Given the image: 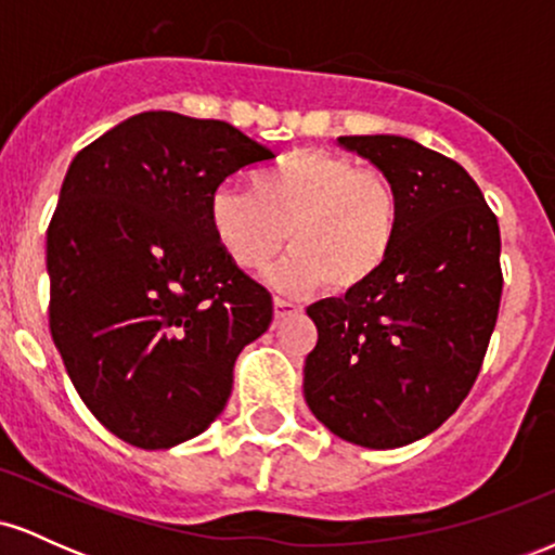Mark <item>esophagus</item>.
Returning <instances> with one entry per match:
<instances>
[{
    "instance_id": "esophagus-1",
    "label": "esophagus",
    "mask_w": 555,
    "mask_h": 555,
    "mask_svg": "<svg viewBox=\"0 0 555 555\" xmlns=\"http://www.w3.org/2000/svg\"><path fill=\"white\" fill-rule=\"evenodd\" d=\"M297 313H299V305L289 302V299L273 297V318H276V321H284V318L297 315Z\"/></svg>"
}]
</instances>
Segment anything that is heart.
Here are the masks:
<instances>
[{
  "label": "heart",
  "instance_id": "1",
  "mask_svg": "<svg viewBox=\"0 0 555 555\" xmlns=\"http://www.w3.org/2000/svg\"><path fill=\"white\" fill-rule=\"evenodd\" d=\"M208 224L227 258L242 271L271 273L284 292L323 282L336 295L371 284L399 237V197L380 171L360 169L326 149H297L253 175V190L219 188L208 201Z\"/></svg>",
  "mask_w": 555,
  "mask_h": 555
}]
</instances>
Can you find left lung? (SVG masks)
Masks as SVG:
<instances>
[{
	"mask_svg": "<svg viewBox=\"0 0 555 555\" xmlns=\"http://www.w3.org/2000/svg\"><path fill=\"white\" fill-rule=\"evenodd\" d=\"M339 145L393 184L399 237L371 284L308 308L302 391L334 436L397 449L441 428L480 373L501 305L499 219L464 167L415 140Z\"/></svg>",
	"mask_w": 555,
	"mask_h": 555,
	"instance_id": "left-lung-1",
	"label": "left lung"
}]
</instances>
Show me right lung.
<instances>
[{
    "instance_id": "1",
    "label": "right lung",
    "mask_w": 555,
    "mask_h": 555,
    "mask_svg": "<svg viewBox=\"0 0 555 555\" xmlns=\"http://www.w3.org/2000/svg\"><path fill=\"white\" fill-rule=\"evenodd\" d=\"M269 158L229 122L143 112L69 164L47 232L49 328L75 391L125 443L201 436L237 354L271 326V295L208 224L219 184Z\"/></svg>"
}]
</instances>
